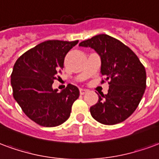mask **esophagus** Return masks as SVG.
Segmentation results:
<instances>
[{"mask_svg":"<svg viewBox=\"0 0 159 159\" xmlns=\"http://www.w3.org/2000/svg\"><path fill=\"white\" fill-rule=\"evenodd\" d=\"M87 92H88V90H86V89H80V94L81 95L85 94Z\"/></svg>","mask_w":159,"mask_h":159,"instance_id":"1","label":"esophagus"}]
</instances>
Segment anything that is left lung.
<instances>
[{
  "mask_svg": "<svg viewBox=\"0 0 159 159\" xmlns=\"http://www.w3.org/2000/svg\"><path fill=\"white\" fill-rule=\"evenodd\" d=\"M91 47L101 58V73L109 81L107 94L98 95L90 108L93 118L103 125H116L130 117L138 106L146 89L144 66L125 44L107 34H98L79 43Z\"/></svg>",
  "mask_w": 159,
  "mask_h": 159,
  "instance_id": "obj_1",
  "label": "left lung"
}]
</instances>
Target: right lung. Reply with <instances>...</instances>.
Here are the masks:
<instances>
[{"label":"right lung","instance_id":"right-lung-1","mask_svg":"<svg viewBox=\"0 0 159 159\" xmlns=\"http://www.w3.org/2000/svg\"><path fill=\"white\" fill-rule=\"evenodd\" d=\"M77 43L44 41L26 51L14 65L11 75L14 98L26 116L39 125L54 127L64 123L79 97V89L72 84L61 93L52 89L64 68L66 54Z\"/></svg>","mask_w":159,"mask_h":159}]
</instances>
